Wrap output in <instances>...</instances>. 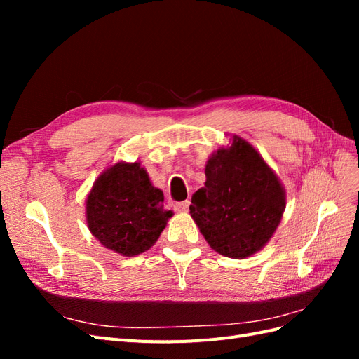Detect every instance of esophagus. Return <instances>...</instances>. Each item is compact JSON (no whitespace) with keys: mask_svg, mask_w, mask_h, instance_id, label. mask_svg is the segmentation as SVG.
<instances>
[{"mask_svg":"<svg viewBox=\"0 0 359 359\" xmlns=\"http://www.w3.org/2000/svg\"><path fill=\"white\" fill-rule=\"evenodd\" d=\"M189 206H190V201H182L173 205V208H175L178 212H186L189 211Z\"/></svg>","mask_w":359,"mask_h":359,"instance_id":"obj_1","label":"esophagus"}]
</instances>
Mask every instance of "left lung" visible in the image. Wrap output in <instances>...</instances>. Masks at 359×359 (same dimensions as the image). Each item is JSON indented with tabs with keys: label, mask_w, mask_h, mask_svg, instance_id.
I'll return each instance as SVG.
<instances>
[{
	"label": "left lung",
	"mask_w": 359,
	"mask_h": 359,
	"mask_svg": "<svg viewBox=\"0 0 359 359\" xmlns=\"http://www.w3.org/2000/svg\"><path fill=\"white\" fill-rule=\"evenodd\" d=\"M205 175L190 214L206 243L232 259L262 250L286 208V191L276 172L252 144L233 135L231 145L211 154Z\"/></svg>",
	"instance_id": "1"
}]
</instances>
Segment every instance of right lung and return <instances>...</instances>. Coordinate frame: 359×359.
I'll return each mask as SVG.
<instances>
[{"label":"right lung","instance_id":"add662e5","mask_svg":"<svg viewBox=\"0 0 359 359\" xmlns=\"http://www.w3.org/2000/svg\"><path fill=\"white\" fill-rule=\"evenodd\" d=\"M163 202V191L139 161H118L93 184L85 201L86 224L107 250L137 256L156 244L173 215Z\"/></svg>","mask_w":359,"mask_h":359}]
</instances>
